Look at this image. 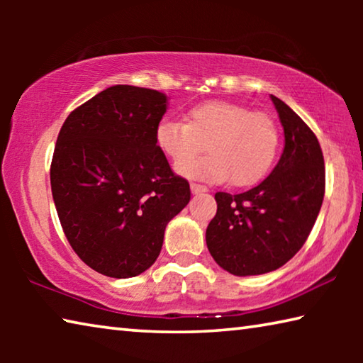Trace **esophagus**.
<instances>
[{
	"mask_svg": "<svg viewBox=\"0 0 363 363\" xmlns=\"http://www.w3.org/2000/svg\"><path fill=\"white\" fill-rule=\"evenodd\" d=\"M190 190H192V194H201V192H208V187L201 186V184L192 182L190 184Z\"/></svg>",
	"mask_w": 363,
	"mask_h": 363,
	"instance_id": "1",
	"label": "esophagus"
}]
</instances>
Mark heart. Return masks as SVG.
<instances>
[{"mask_svg":"<svg viewBox=\"0 0 363 363\" xmlns=\"http://www.w3.org/2000/svg\"><path fill=\"white\" fill-rule=\"evenodd\" d=\"M153 138L158 150L177 163L179 174L229 179L240 187L267 174L280 147L279 128L269 115L227 101L196 104L187 110L186 123L164 118L155 126ZM203 142L207 155L189 160L201 151Z\"/></svg>","mask_w":363,"mask_h":363,"instance_id":"b5f03b06","label":"heart"}]
</instances>
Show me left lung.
Masks as SVG:
<instances>
[{
	"label": "left lung",
	"instance_id": "left-lung-1",
	"mask_svg": "<svg viewBox=\"0 0 363 363\" xmlns=\"http://www.w3.org/2000/svg\"><path fill=\"white\" fill-rule=\"evenodd\" d=\"M270 99L285 133L277 167L247 192L214 195L218 211L206 229L213 259L238 277L272 272L290 261L309 237L325 195L315 134L284 101Z\"/></svg>",
	"mask_w": 363,
	"mask_h": 363
}]
</instances>
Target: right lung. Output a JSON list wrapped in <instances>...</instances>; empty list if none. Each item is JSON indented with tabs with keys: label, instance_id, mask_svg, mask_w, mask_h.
Here are the masks:
<instances>
[{
	"label": "right lung",
	"instance_id": "right-lung-1",
	"mask_svg": "<svg viewBox=\"0 0 363 363\" xmlns=\"http://www.w3.org/2000/svg\"><path fill=\"white\" fill-rule=\"evenodd\" d=\"M168 97L116 84L73 110L57 136L51 190L73 251L96 272L130 279L162 251L164 229L190 200L155 145Z\"/></svg>",
	"mask_w": 363,
	"mask_h": 363
}]
</instances>
